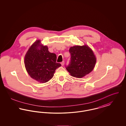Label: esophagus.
I'll use <instances>...</instances> for the list:
<instances>
[{
    "instance_id": "34e87169",
    "label": "esophagus",
    "mask_w": 126,
    "mask_h": 126,
    "mask_svg": "<svg viewBox=\"0 0 126 126\" xmlns=\"http://www.w3.org/2000/svg\"><path fill=\"white\" fill-rule=\"evenodd\" d=\"M64 64H65V62H64V61H63L62 62H61V65L62 66L64 65Z\"/></svg>"
}]
</instances>
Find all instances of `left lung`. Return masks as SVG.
Returning a JSON list of instances; mask_svg holds the SVG:
<instances>
[{"label":"left lung","mask_w":126,"mask_h":126,"mask_svg":"<svg viewBox=\"0 0 126 126\" xmlns=\"http://www.w3.org/2000/svg\"><path fill=\"white\" fill-rule=\"evenodd\" d=\"M71 54L69 64L66 69L74 77L82 78L94 68L96 58L93 50L87 45L75 46L69 48Z\"/></svg>","instance_id":"8db88e82"}]
</instances>
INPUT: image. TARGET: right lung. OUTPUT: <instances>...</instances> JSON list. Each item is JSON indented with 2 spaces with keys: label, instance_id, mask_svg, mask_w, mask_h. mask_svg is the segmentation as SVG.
<instances>
[{
  "label": "right lung",
  "instance_id": "add662e5",
  "mask_svg": "<svg viewBox=\"0 0 126 126\" xmlns=\"http://www.w3.org/2000/svg\"><path fill=\"white\" fill-rule=\"evenodd\" d=\"M57 56L48 50L46 46L37 40L30 47L24 57L25 68L30 77L44 83L53 78L57 68L61 66L57 63Z\"/></svg>",
  "mask_w": 126,
  "mask_h": 126
}]
</instances>
